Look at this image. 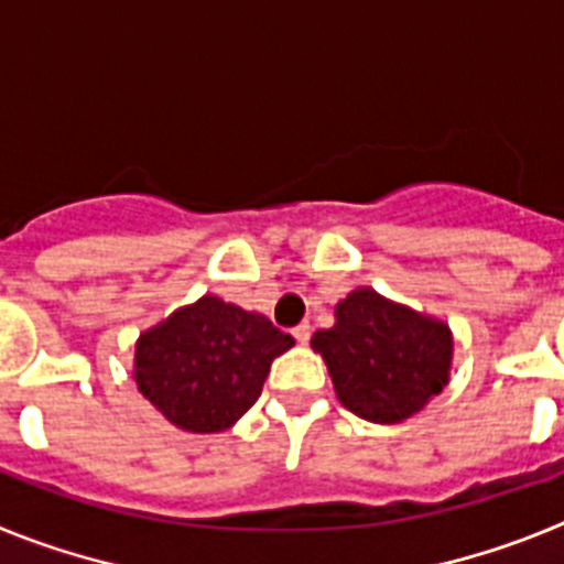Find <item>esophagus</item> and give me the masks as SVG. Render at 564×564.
<instances>
[{
    "label": "esophagus",
    "mask_w": 564,
    "mask_h": 564,
    "mask_svg": "<svg viewBox=\"0 0 564 564\" xmlns=\"http://www.w3.org/2000/svg\"><path fill=\"white\" fill-rule=\"evenodd\" d=\"M293 338H296L299 344L311 341V325H307V322H302V325L293 327Z\"/></svg>",
    "instance_id": "obj_1"
}]
</instances>
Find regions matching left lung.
<instances>
[{"mask_svg":"<svg viewBox=\"0 0 564 564\" xmlns=\"http://www.w3.org/2000/svg\"><path fill=\"white\" fill-rule=\"evenodd\" d=\"M311 344L327 361L338 401L364 421H406L449 381V327L370 288L338 302L336 325Z\"/></svg>","mask_w":564,"mask_h":564,"instance_id":"left-lung-1","label":"left lung"}]
</instances>
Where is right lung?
I'll list each match as a JSON object with an SVG mask.
<instances>
[{
    "label": "right lung",
    "instance_id": "add662e5",
    "mask_svg": "<svg viewBox=\"0 0 564 564\" xmlns=\"http://www.w3.org/2000/svg\"><path fill=\"white\" fill-rule=\"evenodd\" d=\"M291 347V333L265 316L203 296L138 338L134 381L174 426L223 432L257 403L271 361Z\"/></svg>",
    "mask_w": 564,
    "mask_h": 564
}]
</instances>
